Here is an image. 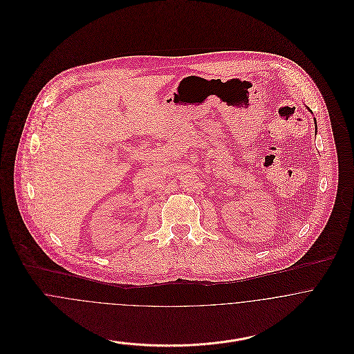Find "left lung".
<instances>
[{
	"instance_id": "8db88e82",
	"label": "left lung",
	"mask_w": 354,
	"mask_h": 354,
	"mask_svg": "<svg viewBox=\"0 0 354 354\" xmlns=\"http://www.w3.org/2000/svg\"><path fill=\"white\" fill-rule=\"evenodd\" d=\"M306 109H308V107H306ZM308 110H309V109H308ZM309 111H310V110H309ZM310 113H312V111H310ZM313 120H315V118H313ZM315 125H316V120H315ZM316 128H317V125H316Z\"/></svg>"
}]
</instances>
